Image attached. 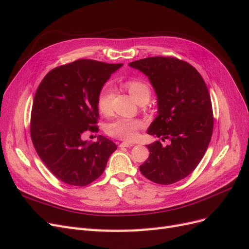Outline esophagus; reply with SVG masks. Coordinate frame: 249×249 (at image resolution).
I'll list each match as a JSON object with an SVG mask.
<instances>
[{
    "label": "esophagus",
    "instance_id": "obj_1",
    "mask_svg": "<svg viewBox=\"0 0 249 249\" xmlns=\"http://www.w3.org/2000/svg\"><path fill=\"white\" fill-rule=\"evenodd\" d=\"M134 144L133 143H130V142H123V143H120L119 144V147H131V146H133Z\"/></svg>",
    "mask_w": 249,
    "mask_h": 249
}]
</instances>
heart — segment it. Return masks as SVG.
I'll use <instances>...</instances> for the list:
<instances>
[{
    "label": "heart",
    "mask_w": 249,
    "mask_h": 249,
    "mask_svg": "<svg viewBox=\"0 0 249 249\" xmlns=\"http://www.w3.org/2000/svg\"><path fill=\"white\" fill-rule=\"evenodd\" d=\"M124 87L137 103H146L150 97L149 86L141 80L132 79L124 82ZM96 105L99 111L104 115H109L112 110V92L109 87H104L97 95ZM143 123L140 119L117 118L108 124L107 133L112 137L120 140L133 141L137 137V132Z\"/></svg>",
    "instance_id": "obj_1"
}]
</instances>
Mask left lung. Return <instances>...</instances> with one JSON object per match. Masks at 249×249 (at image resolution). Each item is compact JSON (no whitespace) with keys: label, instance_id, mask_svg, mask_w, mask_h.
Listing matches in <instances>:
<instances>
[{"label":"left lung","instance_id":"8db88e82","mask_svg":"<svg viewBox=\"0 0 249 249\" xmlns=\"http://www.w3.org/2000/svg\"><path fill=\"white\" fill-rule=\"evenodd\" d=\"M129 66L148 78L155 89L158 115L147 134L168 139L146 145L148 159L140 171L152 182L169 185L196 168L213 133V111L208 87L192 65L171 57H149Z\"/></svg>","mask_w":249,"mask_h":249}]
</instances>
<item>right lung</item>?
I'll return each mask as SVG.
<instances>
[{
    "mask_svg": "<svg viewBox=\"0 0 249 249\" xmlns=\"http://www.w3.org/2000/svg\"><path fill=\"white\" fill-rule=\"evenodd\" d=\"M122 66L80 59L52 70L36 90L30 129L33 145L49 170L67 185L92 183L117 148L101 135L96 142L82 137L87 130L97 131V95Z\"/></svg>",
    "mask_w": 249,
    "mask_h": 249,
    "instance_id": "1",
    "label": "right lung"
}]
</instances>
